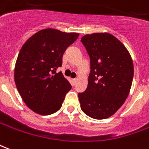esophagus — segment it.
<instances>
[{
    "mask_svg": "<svg viewBox=\"0 0 149 149\" xmlns=\"http://www.w3.org/2000/svg\"><path fill=\"white\" fill-rule=\"evenodd\" d=\"M72 82H73V84H74V85H75L77 83V79H73Z\"/></svg>",
    "mask_w": 149,
    "mask_h": 149,
    "instance_id": "34e87169",
    "label": "esophagus"
}]
</instances>
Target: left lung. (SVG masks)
<instances>
[{
    "mask_svg": "<svg viewBox=\"0 0 149 149\" xmlns=\"http://www.w3.org/2000/svg\"><path fill=\"white\" fill-rule=\"evenodd\" d=\"M90 57L88 84L79 93L81 109L88 116H111L128 96L133 79V63L126 47L107 33L86 34L81 38Z\"/></svg>",
    "mask_w": 149,
    "mask_h": 149,
    "instance_id": "8db88e82",
    "label": "left lung"
}]
</instances>
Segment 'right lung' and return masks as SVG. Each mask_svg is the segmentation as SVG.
Instances as JSON below:
<instances>
[{
	"label": "right lung",
	"mask_w": 149,
	"mask_h": 149,
	"mask_svg": "<svg viewBox=\"0 0 149 149\" xmlns=\"http://www.w3.org/2000/svg\"><path fill=\"white\" fill-rule=\"evenodd\" d=\"M58 29L40 30L22 46L14 70L16 86L22 100L34 112L48 116L59 110L71 85L62 72L63 55L79 37Z\"/></svg>",
	"instance_id": "1"
}]
</instances>
